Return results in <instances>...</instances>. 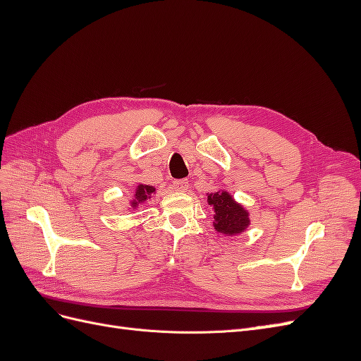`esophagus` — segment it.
Segmentation results:
<instances>
[{
	"instance_id": "34e87169",
	"label": "esophagus",
	"mask_w": 361,
	"mask_h": 361,
	"mask_svg": "<svg viewBox=\"0 0 361 361\" xmlns=\"http://www.w3.org/2000/svg\"><path fill=\"white\" fill-rule=\"evenodd\" d=\"M173 187H174V190H178V191H187L188 190V187H190V183H188V180L187 179H180V180H174L173 182Z\"/></svg>"
}]
</instances>
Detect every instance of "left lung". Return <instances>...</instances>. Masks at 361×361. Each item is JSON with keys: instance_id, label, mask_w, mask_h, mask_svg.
Returning a JSON list of instances; mask_svg holds the SVG:
<instances>
[{"instance_id": "8db88e82", "label": "left lung", "mask_w": 361, "mask_h": 361, "mask_svg": "<svg viewBox=\"0 0 361 361\" xmlns=\"http://www.w3.org/2000/svg\"><path fill=\"white\" fill-rule=\"evenodd\" d=\"M207 203L214 206L215 209V228L218 232L227 235H233L243 232L248 226L250 218L247 211L241 204H238L231 194L212 192L207 195Z\"/></svg>"}]
</instances>
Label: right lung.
Wrapping results in <instances>:
<instances>
[{"instance_id": "right-lung-1", "label": "right lung", "mask_w": 361, "mask_h": 361, "mask_svg": "<svg viewBox=\"0 0 361 361\" xmlns=\"http://www.w3.org/2000/svg\"><path fill=\"white\" fill-rule=\"evenodd\" d=\"M155 192V188L152 185H138L137 191H135V199L133 202V206L135 207L138 203L145 202L147 197H150V194Z\"/></svg>"}]
</instances>
